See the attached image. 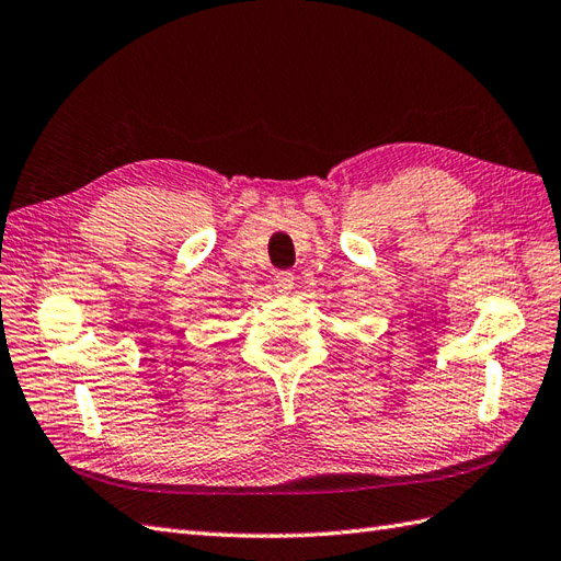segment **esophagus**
<instances>
[{"instance_id":"1","label":"esophagus","mask_w":561,"mask_h":561,"mask_svg":"<svg viewBox=\"0 0 561 561\" xmlns=\"http://www.w3.org/2000/svg\"><path fill=\"white\" fill-rule=\"evenodd\" d=\"M275 286H277L279 294H291V289H294V272H286V270L275 272Z\"/></svg>"}]
</instances>
